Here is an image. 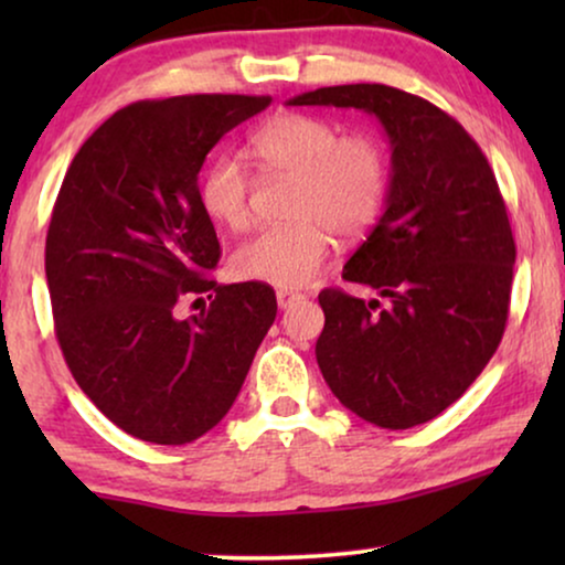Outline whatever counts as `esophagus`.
Returning <instances> with one entry per match:
<instances>
[{
	"label": "esophagus",
	"mask_w": 565,
	"mask_h": 565,
	"mask_svg": "<svg viewBox=\"0 0 565 565\" xmlns=\"http://www.w3.org/2000/svg\"><path fill=\"white\" fill-rule=\"evenodd\" d=\"M303 298L300 292H292V290H277V306L280 308H290L292 303H298V300Z\"/></svg>",
	"instance_id": "1"
}]
</instances>
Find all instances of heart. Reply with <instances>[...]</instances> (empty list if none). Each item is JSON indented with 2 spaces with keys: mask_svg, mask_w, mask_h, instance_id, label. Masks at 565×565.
I'll return each instance as SVG.
<instances>
[{
  "mask_svg": "<svg viewBox=\"0 0 565 565\" xmlns=\"http://www.w3.org/2000/svg\"><path fill=\"white\" fill-rule=\"evenodd\" d=\"M269 172L296 177L292 221L262 228L231 254L238 280L303 288L327 262L331 234L360 236L381 218L391 192V157L373 134H350L339 122L285 113L252 138ZM252 182L234 153H221L198 177V203L213 223L238 231L249 223Z\"/></svg>",
  "mask_w": 565,
  "mask_h": 565,
  "instance_id": "1",
  "label": "heart"
}]
</instances>
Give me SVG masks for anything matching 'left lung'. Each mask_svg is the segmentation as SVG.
I'll list each match as a JSON object with an SVG mask.
<instances>
[{"mask_svg":"<svg viewBox=\"0 0 565 565\" xmlns=\"http://www.w3.org/2000/svg\"><path fill=\"white\" fill-rule=\"evenodd\" d=\"M290 105L365 110L393 149L385 213L342 273L388 306L319 292L323 381L375 427L435 419L481 375L507 329L516 246L489 159L445 110L385 84L321 87Z\"/></svg>","mask_w":565,"mask_h":565,"instance_id":"8db88e82","label":"left lung"}]
</instances>
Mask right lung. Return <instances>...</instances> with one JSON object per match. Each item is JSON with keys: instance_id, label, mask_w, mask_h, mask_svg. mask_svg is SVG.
<instances>
[{"instance_id": "obj_1", "label": "right lung", "mask_w": 565, "mask_h": 565, "mask_svg": "<svg viewBox=\"0 0 565 565\" xmlns=\"http://www.w3.org/2000/svg\"><path fill=\"white\" fill-rule=\"evenodd\" d=\"M269 103L141 99L82 143L61 182L45 236L58 347L92 404L143 443L213 429L277 316L269 285L213 280L221 244L198 203L207 151ZM203 291L212 306L180 320L179 300Z\"/></svg>"}]
</instances>
